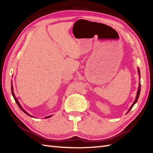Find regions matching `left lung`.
I'll return each instance as SVG.
<instances>
[{
	"mask_svg": "<svg viewBox=\"0 0 153 153\" xmlns=\"http://www.w3.org/2000/svg\"><path fill=\"white\" fill-rule=\"evenodd\" d=\"M138 74H139V75L140 76V70H139V68H138ZM140 91H141V83H140V84H139V88H138V91H137V96H136V100H135V101L134 102V103H133V104L132 105V106H131L130 107V109L128 110V111L127 112V113H128L131 109H132V107L134 106V105L136 104V103L137 102V100H138V98H139V96H140Z\"/></svg>",
	"mask_w": 153,
	"mask_h": 153,
	"instance_id": "left-lung-1",
	"label": "left lung"
}]
</instances>
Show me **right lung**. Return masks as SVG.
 <instances>
[{
	"instance_id": "obj_1",
	"label": "right lung",
	"mask_w": 153,
	"mask_h": 153,
	"mask_svg": "<svg viewBox=\"0 0 153 153\" xmlns=\"http://www.w3.org/2000/svg\"><path fill=\"white\" fill-rule=\"evenodd\" d=\"M11 89H12V95H13V98H14V100H15L16 102L17 103V105L19 106V108H20L21 110H22V111H23L25 113V114H27V115H28V116H30V117H33V116H32V115H30L28 114V113L27 111H25V110L23 109V108L21 107V105L19 104V102H18V100H17V98H16V97H15V94H14V93H13V86H12H12H11ZM51 117V116L50 115V116H48V117H45V119H47V118H49V117Z\"/></svg>"
}]
</instances>
